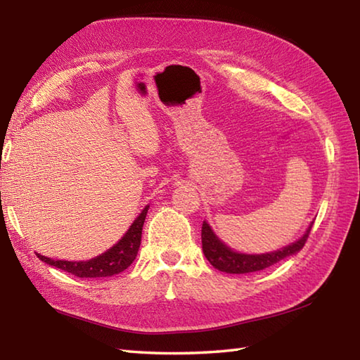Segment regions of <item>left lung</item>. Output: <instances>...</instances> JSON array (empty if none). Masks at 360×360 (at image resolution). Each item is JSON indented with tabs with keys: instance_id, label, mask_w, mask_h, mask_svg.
Instances as JSON below:
<instances>
[{
	"instance_id": "left-lung-1",
	"label": "left lung",
	"mask_w": 360,
	"mask_h": 360,
	"mask_svg": "<svg viewBox=\"0 0 360 360\" xmlns=\"http://www.w3.org/2000/svg\"><path fill=\"white\" fill-rule=\"evenodd\" d=\"M311 227L312 224L308 227L307 233H304L300 240L289 244V246L283 248L280 250H275V252H271V254H263V255H246V254H238V252H233L232 249H229L224 243H221L218 240V236L212 232L210 226L204 221L202 229H201L202 250H204L205 258L210 262V264L221 272H227V274L257 272V271H263L266 267L278 263L283 258L297 254L298 250L303 249L304 243H307L309 236Z\"/></svg>"
}]
</instances>
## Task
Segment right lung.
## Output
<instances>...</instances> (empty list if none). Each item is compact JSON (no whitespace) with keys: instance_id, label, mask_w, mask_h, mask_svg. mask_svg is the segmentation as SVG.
Instances as JSON below:
<instances>
[{"instance_id":"obj_1","label":"right lung","mask_w":360,"mask_h":360,"mask_svg":"<svg viewBox=\"0 0 360 360\" xmlns=\"http://www.w3.org/2000/svg\"><path fill=\"white\" fill-rule=\"evenodd\" d=\"M147 212L148 205L141 212V215L134 219V223L129 226L128 232L122 236V240L116 246L106 250L105 254L89 259V262H65V259H52L40 254H37V257L44 263L56 266L58 269L70 272L80 278L111 277V275H116L122 271H125L127 267L134 262L137 250H139L141 246L142 227L145 217H147Z\"/></svg>"}]
</instances>
